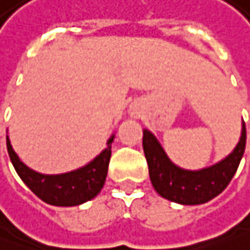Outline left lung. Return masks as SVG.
Masks as SVG:
<instances>
[{
  "label": "left lung",
  "mask_w": 250,
  "mask_h": 250,
  "mask_svg": "<svg viewBox=\"0 0 250 250\" xmlns=\"http://www.w3.org/2000/svg\"><path fill=\"white\" fill-rule=\"evenodd\" d=\"M142 145L155 190L162 198L176 204L199 205L218 196L236 173L246 146V126L243 122L241 141L228 158L210 168L195 172L173 165L156 138L146 129L144 131Z\"/></svg>",
  "instance_id": "8db88e82"
}]
</instances>
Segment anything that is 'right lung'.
<instances>
[{
  "mask_svg": "<svg viewBox=\"0 0 250 250\" xmlns=\"http://www.w3.org/2000/svg\"><path fill=\"white\" fill-rule=\"evenodd\" d=\"M114 136L108 141V146L86 167L62 175H41L25 167L14 152L8 136L7 149L14 168L20 178L40 199L49 205L75 206L91 201L101 192L105 184L108 165L111 159V146Z\"/></svg>",
  "mask_w": 250,
  "mask_h": 250,
  "instance_id": "1",
  "label": "right lung"
}]
</instances>
